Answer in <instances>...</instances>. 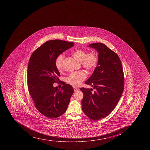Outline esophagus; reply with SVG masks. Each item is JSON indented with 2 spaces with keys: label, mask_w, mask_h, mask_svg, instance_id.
Here are the masks:
<instances>
[{
  "label": "esophagus",
  "mask_w": 150,
  "mask_h": 150,
  "mask_svg": "<svg viewBox=\"0 0 150 150\" xmlns=\"http://www.w3.org/2000/svg\"><path fill=\"white\" fill-rule=\"evenodd\" d=\"M79 88H74V91H79Z\"/></svg>",
  "instance_id": "esophagus-1"
}]
</instances>
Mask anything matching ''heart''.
<instances>
[{"label":"heart","instance_id":"heart-1","mask_svg":"<svg viewBox=\"0 0 150 150\" xmlns=\"http://www.w3.org/2000/svg\"><path fill=\"white\" fill-rule=\"evenodd\" d=\"M72 54L77 61L81 62L82 67L87 71H91L96 67L98 62V57L95 53L92 52L86 54V52L85 51L78 49L74 51ZM64 57V55L61 54L56 60V66L59 70L62 69ZM86 73L83 71H79L71 73L67 78L66 81L70 85L77 86L86 79Z\"/></svg>","mask_w":150,"mask_h":150}]
</instances>
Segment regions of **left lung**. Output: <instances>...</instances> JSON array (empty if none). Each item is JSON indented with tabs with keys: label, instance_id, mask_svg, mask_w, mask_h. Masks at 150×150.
Segmentation results:
<instances>
[{
	"label": "left lung",
	"instance_id": "left-lung-1",
	"mask_svg": "<svg viewBox=\"0 0 150 150\" xmlns=\"http://www.w3.org/2000/svg\"><path fill=\"white\" fill-rule=\"evenodd\" d=\"M88 47L98 53L97 65L91 76L86 81L91 88H81L83 94L82 110L89 118L99 120L112 111L120 100L124 90V74L121 62L117 54L100 42Z\"/></svg>",
	"mask_w": 150,
	"mask_h": 150
}]
</instances>
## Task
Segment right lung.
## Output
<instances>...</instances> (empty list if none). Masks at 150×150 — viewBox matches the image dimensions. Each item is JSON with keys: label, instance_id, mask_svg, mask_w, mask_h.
<instances>
[{"label": "right lung", "instance_id": "1", "mask_svg": "<svg viewBox=\"0 0 150 150\" xmlns=\"http://www.w3.org/2000/svg\"><path fill=\"white\" fill-rule=\"evenodd\" d=\"M64 40H48L33 52L29 61L27 83L38 110L46 117L55 118L67 110L74 89L65 84L61 89L54 87L59 72L56 60L60 54L74 46Z\"/></svg>", "mask_w": 150, "mask_h": 150}]
</instances>
